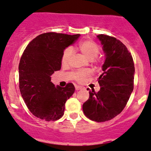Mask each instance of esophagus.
Segmentation results:
<instances>
[{"instance_id": "obj_1", "label": "esophagus", "mask_w": 151, "mask_h": 151, "mask_svg": "<svg viewBox=\"0 0 151 151\" xmlns=\"http://www.w3.org/2000/svg\"><path fill=\"white\" fill-rule=\"evenodd\" d=\"M75 89H76V90H77V91H79V90H81V89H84V87H83V86L77 85V86H75Z\"/></svg>"}]
</instances>
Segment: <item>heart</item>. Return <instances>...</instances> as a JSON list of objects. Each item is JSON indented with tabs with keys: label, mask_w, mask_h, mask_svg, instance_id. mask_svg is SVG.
<instances>
[{
	"label": "heart",
	"mask_w": 151,
	"mask_h": 151,
	"mask_svg": "<svg viewBox=\"0 0 151 151\" xmlns=\"http://www.w3.org/2000/svg\"><path fill=\"white\" fill-rule=\"evenodd\" d=\"M79 49L83 56L88 61H93L97 57L99 53V48L95 42L91 41L85 40L82 41L79 44ZM73 55V50L72 48H67L65 50L62 58V63L63 65H66L69 63ZM87 74L86 72H79L76 74V79L79 82L83 81V79Z\"/></svg>",
	"instance_id": "heart-1"
}]
</instances>
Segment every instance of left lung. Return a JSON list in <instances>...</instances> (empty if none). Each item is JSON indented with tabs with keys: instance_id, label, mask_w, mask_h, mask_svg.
Masks as SVG:
<instances>
[{
	"instance_id": "1",
	"label": "left lung",
	"mask_w": 151,
	"mask_h": 151,
	"mask_svg": "<svg viewBox=\"0 0 151 151\" xmlns=\"http://www.w3.org/2000/svg\"><path fill=\"white\" fill-rule=\"evenodd\" d=\"M96 37L105 54L103 73L98 78L101 88L97 93L89 90L82 109L88 119L104 122L116 116L126 106L133 90L135 67L132 56L120 40L106 35Z\"/></svg>"
}]
</instances>
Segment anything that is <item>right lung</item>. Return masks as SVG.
Listing matches in <instances>:
<instances>
[{
	"label": "right lung",
	"mask_w": 151,
	"mask_h": 151,
	"mask_svg": "<svg viewBox=\"0 0 151 151\" xmlns=\"http://www.w3.org/2000/svg\"><path fill=\"white\" fill-rule=\"evenodd\" d=\"M80 35L47 32L26 47L19 64V87L30 111L47 121H56L64 114L65 105L75 87L55 86L50 76L61 69L62 55Z\"/></svg>",
	"instance_id": "obj_1"
}]
</instances>
